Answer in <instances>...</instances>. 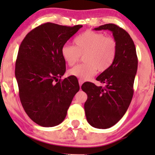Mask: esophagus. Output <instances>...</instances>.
<instances>
[{
	"label": "esophagus",
	"mask_w": 155,
	"mask_h": 155,
	"mask_svg": "<svg viewBox=\"0 0 155 155\" xmlns=\"http://www.w3.org/2000/svg\"><path fill=\"white\" fill-rule=\"evenodd\" d=\"M83 82H84V81H82V80H81V79H79V86H80V87H81V85H82Z\"/></svg>",
	"instance_id": "34e87169"
}]
</instances>
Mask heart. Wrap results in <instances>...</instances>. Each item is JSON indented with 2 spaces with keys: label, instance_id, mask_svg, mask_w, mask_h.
<instances>
[{
  "label": "heart",
  "instance_id": "1",
  "mask_svg": "<svg viewBox=\"0 0 155 155\" xmlns=\"http://www.w3.org/2000/svg\"><path fill=\"white\" fill-rule=\"evenodd\" d=\"M74 47L65 44L61 48V55L69 66L76 64L83 56L84 64L69 70L70 76L87 81L97 74L110 68L117 55V45L114 38L105 36L102 33L87 31L76 37Z\"/></svg>",
  "mask_w": 155,
  "mask_h": 155
}]
</instances>
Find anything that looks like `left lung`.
<instances>
[{
  "instance_id": "1",
  "label": "left lung",
  "mask_w": 155,
  "mask_h": 155,
  "mask_svg": "<svg viewBox=\"0 0 155 155\" xmlns=\"http://www.w3.org/2000/svg\"><path fill=\"white\" fill-rule=\"evenodd\" d=\"M95 30L111 31L117 45L114 63L96 78L104 84V87H97L91 82L81 86V90L87 95L84 110L88 123L95 128L106 129L122 119L132 101L138 58L133 39L120 27L106 24Z\"/></svg>"
}]
</instances>
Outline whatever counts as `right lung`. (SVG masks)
<instances>
[{
    "label": "right lung",
    "instance_id": "add662e5",
    "mask_svg": "<svg viewBox=\"0 0 155 155\" xmlns=\"http://www.w3.org/2000/svg\"><path fill=\"white\" fill-rule=\"evenodd\" d=\"M81 27L44 23L28 33L19 48L15 76L21 104L42 127L61 123L79 90L75 77L60 79L65 72L61 48Z\"/></svg>",
    "mask_w": 155,
    "mask_h": 155
}]
</instances>
